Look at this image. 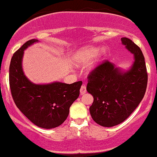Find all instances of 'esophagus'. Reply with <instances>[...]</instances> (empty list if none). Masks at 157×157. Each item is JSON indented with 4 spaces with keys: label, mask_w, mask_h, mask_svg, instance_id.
Here are the masks:
<instances>
[{
    "label": "esophagus",
    "mask_w": 157,
    "mask_h": 157,
    "mask_svg": "<svg viewBox=\"0 0 157 157\" xmlns=\"http://www.w3.org/2000/svg\"><path fill=\"white\" fill-rule=\"evenodd\" d=\"M86 93V87L85 85H82V86L80 87V94L83 95L84 93Z\"/></svg>",
    "instance_id": "esophagus-1"
}]
</instances>
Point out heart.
I'll use <instances>...</instances> for the list:
<instances>
[{"label": "heart", "mask_w": 157, "mask_h": 157, "mask_svg": "<svg viewBox=\"0 0 157 157\" xmlns=\"http://www.w3.org/2000/svg\"><path fill=\"white\" fill-rule=\"evenodd\" d=\"M98 49L92 47L83 48L77 51L74 57V61L77 65H83L90 62L96 55Z\"/></svg>", "instance_id": "obj_1"}]
</instances>
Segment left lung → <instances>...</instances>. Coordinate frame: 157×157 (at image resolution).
Instances as JSON below:
<instances>
[{
    "mask_svg": "<svg viewBox=\"0 0 157 157\" xmlns=\"http://www.w3.org/2000/svg\"><path fill=\"white\" fill-rule=\"evenodd\" d=\"M123 45L134 55V62L126 72L109 61H102L88 74L86 90L93 95L90 115L98 124L112 127L127 119L144 96L147 71L140 48L128 38Z\"/></svg>",
    "mask_w": 157,
    "mask_h": 157,
    "instance_id": "1",
    "label": "left lung"
}]
</instances>
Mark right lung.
I'll return each mask as SVG.
<instances>
[{"mask_svg":"<svg viewBox=\"0 0 157 157\" xmlns=\"http://www.w3.org/2000/svg\"><path fill=\"white\" fill-rule=\"evenodd\" d=\"M36 42L38 40L27 41L13 54L9 83L13 99L22 113L38 127L50 129L61 125L67 119L70 107L80 95L82 81L45 85L30 82L23 74L22 58L25 49Z\"/></svg>","mask_w":157,"mask_h":157,"instance_id":"right-lung-1","label":"right lung"}]
</instances>
